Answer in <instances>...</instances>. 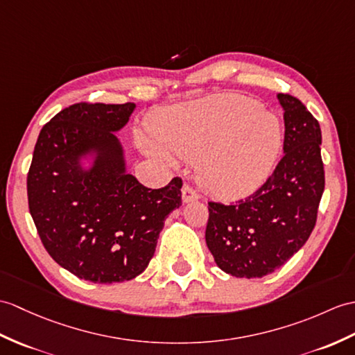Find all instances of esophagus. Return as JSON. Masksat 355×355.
<instances>
[{
  "label": "esophagus",
  "mask_w": 355,
  "mask_h": 355,
  "mask_svg": "<svg viewBox=\"0 0 355 355\" xmlns=\"http://www.w3.org/2000/svg\"><path fill=\"white\" fill-rule=\"evenodd\" d=\"M181 198H183V202H192L200 198V193H198L192 186L184 184L183 189H181Z\"/></svg>",
  "instance_id": "obj_1"
}]
</instances>
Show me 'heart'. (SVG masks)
I'll list each match as a JSON object with an SVG mask.
<instances>
[{"mask_svg": "<svg viewBox=\"0 0 355 355\" xmlns=\"http://www.w3.org/2000/svg\"><path fill=\"white\" fill-rule=\"evenodd\" d=\"M153 139L139 137L144 151L169 153L198 163V180L219 200H237L265 183L282 148L274 114L236 94L178 105L153 118Z\"/></svg>", "mask_w": 355, "mask_h": 355, "instance_id": "1", "label": "heart"}]
</instances>
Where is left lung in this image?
<instances>
[{
    "mask_svg": "<svg viewBox=\"0 0 355 355\" xmlns=\"http://www.w3.org/2000/svg\"><path fill=\"white\" fill-rule=\"evenodd\" d=\"M284 110V155L259 191L232 205L209 202L205 242L216 265L237 278H261L307 242L325 187L319 122L298 98Z\"/></svg>",
    "mask_w": 355,
    "mask_h": 355,
    "instance_id": "left-lung-1",
    "label": "left lung"
}]
</instances>
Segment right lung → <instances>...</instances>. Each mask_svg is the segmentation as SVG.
I'll return each instance as SVG.
<instances>
[{"label": "right lung", "mask_w": 355, "mask_h": 355, "mask_svg": "<svg viewBox=\"0 0 355 355\" xmlns=\"http://www.w3.org/2000/svg\"><path fill=\"white\" fill-rule=\"evenodd\" d=\"M135 103H78L40 130L27 177L30 215L55 263L86 282L133 279L153 259L183 181L148 189L127 172L119 139ZM93 159L85 170L80 160Z\"/></svg>", "instance_id": "1"}]
</instances>
